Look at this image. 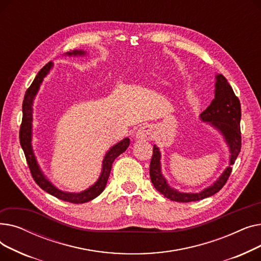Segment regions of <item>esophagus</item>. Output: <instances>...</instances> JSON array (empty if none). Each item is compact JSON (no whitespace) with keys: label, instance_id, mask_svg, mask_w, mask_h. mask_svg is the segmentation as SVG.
Masks as SVG:
<instances>
[{"label":"esophagus","instance_id":"34e87169","mask_svg":"<svg viewBox=\"0 0 261 261\" xmlns=\"http://www.w3.org/2000/svg\"><path fill=\"white\" fill-rule=\"evenodd\" d=\"M136 138L141 139V140H149L152 138V132L151 129L147 128V127H143L140 130H138L136 132Z\"/></svg>","mask_w":261,"mask_h":261}]
</instances>
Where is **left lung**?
<instances>
[{"label":"left lung","instance_id":"1","mask_svg":"<svg viewBox=\"0 0 261 261\" xmlns=\"http://www.w3.org/2000/svg\"><path fill=\"white\" fill-rule=\"evenodd\" d=\"M216 80L215 99L201 113V118L204 121H211L212 125L217 127L224 135L230 149V165H234L241 150V105L223 75H217ZM160 158L159 148L154 145L152 159L150 162V179L155 189L171 201L193 202L211 197L225 185L231 173V167L229 166L213 186L204 189L199 194H183L168 186L161 173Z\"/></svg>","mask_w":261,"mask_h":261}]
</instances>
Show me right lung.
I'll return each mask as SVG.
<instances>
[{"label":"right lung","instance_id":"1","mask_svg":"<svg viewBox=\"0 0 261 261\" xmlns=\"http://www.w3.org/2000/svg\"><path fill=\"white\" fill-rule=\"evenodd\" d=\"M67 55H68V56H70V55H84V51H82V50H74L72 53H67ZM51 65H53V63H51V61H49L42 68H41L39 73L37 74V76L35 77L31 87L27 89L26 92H25L24 100H23V105H22L23 116H22V122H21V126H20V135H19L20 136V144H21V147H22L23 151H24L27 165H29V167H30L31 173L33 175V179L39 185V187H41L43 190H45L46 193H48L49 195L56 197L60 200L75 203V204L86 203V202H89V201L93 200L94 198L99 196L102 193V190L105 189V187L107 185V181L109 179L110 171H111L112 164H113L114 160L119 154H121L122 152L126 151L127 148L129 147L130 140L129 139L122 140L121 142L117 143L115 146H113L111 149L109 150L108 153L106 154V156L103 159L102 171H101L100 177H99L97 182H96L92 187L87 189L86 191H82V193H80V194H68V193H64V191H61V190L57 189L55 186H53L45 179L44 175L42 174V172L40 171L39 166H38V164H37L36 159H35V155L33 153L32 145H31V141H32V120H33V117H32L33 99H34V96L36 95V93H37V91L40 87V84L42 82L44 76L47 74V72L49 71V68L51 67Z\"/></svg>","mask_w":261,"mask_h":261}]
</instances>
